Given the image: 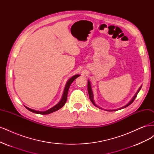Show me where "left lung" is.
I'll return each mask as SVG.
<instances>
[{
  "label": "left lung",
  "mask_w": 154,
  "mask_h": 154,
  "mask_svg": "<svg viewBox=\"0 0 154 154\" xmlns=\"http://www.w3.org/2000/svg\"><path fill=\"white\" fill-rule=\"evenodd\" d=\"M141 87L139 88V90L137 91V93L136 94H135V96H134V97L132 99V100L130 101L129 103L127 104V105H126L125 106H123V107H122V108L121 109H119V110H120V109H123V108H125V107H127V106H129L130 104L131 103H132V102L134 101V100L136 99V96H137V93L139 92V91H140V89H141ZM87 89H88V95H89V98H90V100L91 101V102L92 103H93V105H94V106H97V107H98V108H100V109H101L100 107H99L98 106H97L96 104H95V102L94 101V100H93V94H92V88H91V83H90V82L88 80V85H87ZM109 111H113V110H109Z\"/></svg>",
  "instance_id": "8db88e82"
}]
</instances>
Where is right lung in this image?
Segmentation results:
<instances>
[{
  "instance_id": "1",
  "label": "right lung",
  "mask_w": 154,
  "mask_h": 154,
  "mask_svg": "<svg viewBox=\"0 0 154 154\" xmlns=\"http://www.w3.org/2000/svg\"><path fill=\"white\" fill-rule=\"evenodd\" d=\"M78 76H80V75H79V74H76V75L74 76H72V78L69 79V81L67 83L66 85V87H65L64 92H63V96H62V98L61 99V100H60V101L57 105H56L55 106L52 107L51 109H50L48 110H46V111L40 112V111H37V110L31 109L28 108V107H27V106H26V108L27 110H29V111L32 112H34V113H36V114H48L53 112L57 111V110H59L60 109H61L62 107L65 105V103H66V102L67 101V93H68V91H69V88L70 87V85H71V83L73 82V81L75 80L76 78H78Z\"/></svg>"
}]
</instances>
